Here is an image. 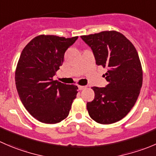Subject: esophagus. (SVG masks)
I'll return each instance as SVG.
<instances>
[{
    "instance_id": "obj_1",
    "label": "esophagus",
    "mask_w": 156,
    "mask_h": 156,
    "mask_svg": "<svg viewBox=\"0 0 156 156\" xmlns=\"http://www.w3.org/2000/svg\"><path fill=\"white\" fill-rule=\"evenodd\" d=\"M86 87V86H81V85H78V89H79L80 90H84V88Z\"/></svg>"
}]
</instances>
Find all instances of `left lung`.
<instances>
[{"label":"left lung","instance_id":"8db88e82","mask_svg":"<svg viewBox=\"0 0 156 156\" xmlns=\"http://www.w3.org/2000/svg\"><path fill=\"white\" fill-rule=\"evenodd\" d=\"M81 39L91 48L96 64L107 69L105 87H91L94 98L87 103L90 118L101 124L122 120L133 107L143 84V69L135 46L115 30L84 35Z\"/></svg>","mask_w":156,"mask_h":156}]
</instances>
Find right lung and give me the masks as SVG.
Segmentation results:
<instances>
[{"label":"right lung","mask_w":156,"mask_h":156,"mask_svg":"<svg viewBox=\"0 0 156 156\" xmlns=\"http://www.w3.org/2000/svg\"><path fill=\"white\" fill-rule=\"evenodd\" d=\"M78 36H36L24 47L15 71L16 90L27 111L39 121L59 123L69 116L78 87L53 81L64 55Z\"/></svg>","instance_id":"right-lung-1"}]
</instances>
